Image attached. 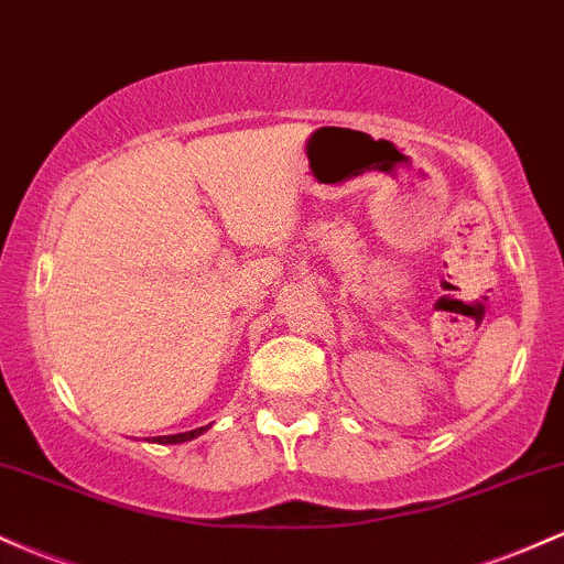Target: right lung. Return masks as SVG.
<instances>
[{
	"instance_id": "obj_1",
	"label": "right lung",
	"mask_w": 564,
	"mask_h": 564,
	"mask_svg": "<svg viewBox=\"0 0 564 564\" xmlns=\"http://www.w3.org/2000/svg\"><path fill=\"white\" fill-rule=\"evenodd\" d=\"M210 426H199L194 429V432H183V434H167V436H151V442H156V445H181V442H188V440H197L199 434H205Z\"/></svg>"
}]
</instances>
